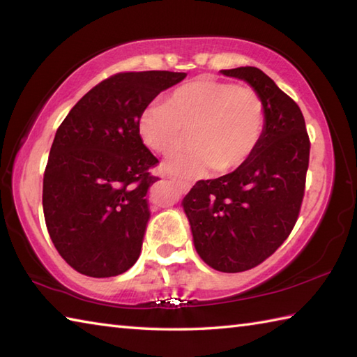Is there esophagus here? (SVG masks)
<instances>
[{
    "instance_id": "esophagus-1",
    "label": "esophagus",
    "mask_w": 357,
    "mask_h": 357,
    "mask_svg": "<svg viewBox=\"0 0 357 357\" xmlns=\"http://www.w3.org/2000/svg\"><path fill=\"white\" fill-rule=\"evenodd\" d=\"M174 183H176L181 188H183V190H188V188L192 187L188 183H184V181H174Z\"/></svg>"
}]
</instances>
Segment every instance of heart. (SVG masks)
<instances>
[{
    "instance_id": "heart-1",
    "label": "heart",
    "mask_w": 357,
    "mask_h": 357,
    "mask_svg": "<svg viewBox=\"0 0 357 357\" xmlns=\"http://www.w3.org/2000/svg\"><path fill=\"white\" fill-rule=\"evenodd\" d=\"M267 126V109L255 89L202 77L174 89L167 104L142 110L138 135L144 146L172 155L195 130V147L173 155L162 165L167 174L199 178L210 170L230 172L256 151Z\"/></svg>"
}]
</instances>
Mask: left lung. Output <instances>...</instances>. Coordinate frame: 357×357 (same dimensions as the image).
<instances>
[{
	"instance_id": "1",
	"label": "left lung",
	"mask_w": 357,
	"mask_h": 357,
	"mask_svg": "<svg viewBox=\"0 0 357 357\" xmlns=\"http://www.w3.org/2000/svg\"><path fill=\"white\" fill-rule=\"evenodd\" d=\"M262 96L267 126L245 164L221 178L198 181L183 201L195 248L211 268L256 267L284 244L305 192L310 138L299 105L257 67L221 70Z\"/></svg>"
}]
</instances>
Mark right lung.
<instances>
[{"instance_id":"obj_1","label":"right lung","mask_w":357,"mask_h":357,"mask_svg":"<svg viewBox=\"0 0 357 357\" xmlns=\"http://www.w3.org/2000/svg\"><path fill=\"white\" fill-rule=\"evenodd\" d=\"M187 73L123 72L101 81L58 127L43 181L53 245L81 275L110 278L141 255L150 219L146 195L159 161L138 135L155 98Z\"/></svg>"}]
</instances>
